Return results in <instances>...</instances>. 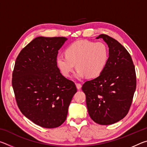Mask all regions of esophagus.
Listing matches in <instances>:
<instances>
[{
  "label": "esophagus",
  "instance_id": "esophagus-1",
  "mask_svg": "<svg viewBox=\"0 0 147 147\" xmlns=\"http://www.w3.org/2000/svg\"><path fill=\"white\" fill-rule=\"evenodd\" d=\"M76 88L78 89H81V88H82V85L80 84H78V83H77V84H76Z\"/></svg>",
  "mask_w": 147,
  "mask_h": 147
}]
</instances>
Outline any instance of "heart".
<instances>
[{
	"label": "heart",
	"instance_id": "b5f03b06",
	"mask_svg": "<svg viewBox=\"0 0 147 147\" xmlns=\"http://www.w3.org/2000/svg\"><path fill=\"white\" fill-rule=\"evenodd\" d=\"M108 58V50L103 43L79 40L67 48L65 56H57L56 63L65 76H70L76 67L78 70L75 77L77 79H82L85 76L93 78L102 73Z\"/></svg>",
	"mask_w": 147,
	"mask_h": 147
}]
</instances>
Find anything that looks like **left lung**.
<instances>
[{
  "label": "left lung",
  "instance_id": "1",
  "mask_svg": "<svg viewBox=\"0 0 147 147\" xmlns=\"http://www.w3.org/2000/svg\"><path fill=\"white\" fill-rule=\"evenodd\" d=\"M101 38L109 48L108 63L97 78L87 81L82 89L92 120L109 125L123 119L130 109L136 88L135 67L131 56L121 43L106 34Z\"/></svg>",
  "mask_w": 147,
  "mask_h": 147
}]
</instances>
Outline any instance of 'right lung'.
Returning a JSON list of instances; mask_svg holds the SVG:
<instances>
[{
	"instance_id": "obj_1",
	"label": "right lung",
	"mask_w": 147,
	"mask_h": 147,
	"mask_svg": "<svg viewBox=\"0 0 147 147\" xmlns=\"http://www.w3.org/2000/svg\"><path fill=\"white\" fill-rule=\"evenodd\" d=\"M67 38L39 36L17 56L12 86L22 113L41 127H58L66 120L77 89L57 66L58 51Z\"/></svg>"
}]
</instances>
